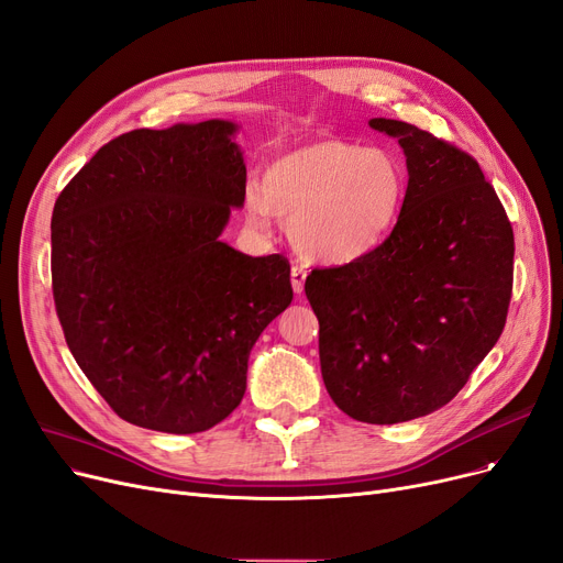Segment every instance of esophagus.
Returning a JSON list of instances; mask_svg holds the SVG:
<instances>
[{
    "instance_id": "esophagus-1",
    "label": "esophagus",
    "mask_w": 563,
    "mask_h": 563,
    "mask_svg": "<svg viewBox=\"0 0 563 563\" xmlns=\"http://www.w3.org/2000/svg\"><path fill=\"white\" fill-rule=\"evenodd\" d=\"M306 276H308V272L303 266H299V264H295L289 268V278H291V289H295V295H301L303 291V285H306Z\"/></svg>"
}]
</instances>
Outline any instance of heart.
<instances>
[{
	"label": "heart",
	"mask_w": 563,
	"mask_h": 563,
	"mask_svg": "<svg viewBox=\"0 0 563 563\" xmlns=\"http://www.w3.org/2000/svg\"><path fill=\"white\" fill-rule=\"evenodd\" d=\"M407 167L386 146L320 137L291 146L243 190L246 221L266 230L276 216L314 262L350 264L377 251L407 198Z\"/></svg>",
	"instance_id": "b5f03b06"
}]
</instances>
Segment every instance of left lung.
<instances>
[{"label":"left lung","instance_id":"1","mask_svg":"<svg viewBox=\"0 0 563 563\" xmlns=\"http://www.w3.org/2000/svg\"><path fill=\"white\" fill-rule=\"evenodd\" d=\"M407 156V198L377 251L312 268L331 400L390 426L451 402L499 340L512 291V228L474 156L405 121L371 119Z\"/></svg>","mask_w":563,"mask_h":563}]
</instances>
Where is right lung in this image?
<instances>
[{
  "mask_svg": "<svg viewBox=\"0 0 563 563\" xmlns=\"http://www.w3.org/2000/svg\"><path fill=\"white\" fill-rule=\"evenodd\" d=\"M232 121L103 144L53 211V297L80 371L133 426L192 434L246 394L249 354L291 303L289 262L223 243L243 205Z\"/></svg>",
  "mask_w": 563,
  "mask_h": 563,
  "instance_id": "add662e5",
  "label": "right lung"
}]
</instances>
